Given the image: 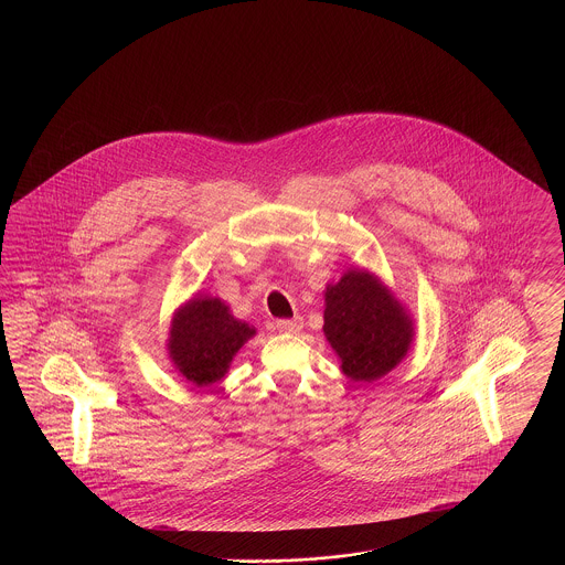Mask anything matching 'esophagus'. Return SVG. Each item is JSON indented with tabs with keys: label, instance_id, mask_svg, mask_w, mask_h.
Instances as JSON below:
<instances>
[{
	"label": "esophagus",
	"instance_id": "34e87169",
	"mask_svg": "<svg viewBox=\"0 0 565 565\" xmlns=\"http://www.w3.org/2000/svg\"><path fill=\"white\" fill-rule=\"evenodd\" d=\"M275 328H277L279 332H288V334H296V332H300V328H302V322H300V318H295V320H277V322H275Z\"/></svg>",
	"mask_w": 565,
	"mask_h": 565
}]
</instances>
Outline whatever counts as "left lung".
<instances>
[{
  "label": "left lung",
  "instance_id": "1",
  "mask_svg": "<svg viewBox=\"0 0 565 565\" xmlns=\"http://www.w3.org/2000/svg\"><path fill=\"white\" fill-rule=\"evenodd\" d=\"M323 334L351 381L387 375L408 351L413 326L403 305L373 275L348 270L326 288Z\"/></svg>",
  "mask_w": 565,
  "mask_h": 565
}]
</instances>
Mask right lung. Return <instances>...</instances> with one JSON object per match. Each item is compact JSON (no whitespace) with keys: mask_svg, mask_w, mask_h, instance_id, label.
Listing matches in <instances>:
<instances>
[{"mask_svg":"<svg viewBox=\"0 0 565 565\" xmlns=\"http://www.w3.org/2000/svg\"><path fill=\"white\" fill-rule=\"evenodd\" d=\"M254 334L220 298H192L173 318L169 355L192 385L205 387L224 376L233 355Z\"/></svg>","mask_w":565,"mask_h":565,"instance_id":"obj_1","label":"right lung"}]
</instances>
